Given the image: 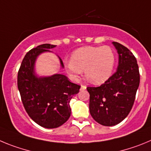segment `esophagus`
Instances as JSON below:
<instances>
[{
	"instance_id": "1",
	"label": "esophagus",
	"mask_w": 151,
	"mask_h": 151,
	"mask_svg": "<svg viewBox=\"0 0 151 151\" xmlns=\"http://www.w3.org/2000/svg\"><path fill=\"white\" fill-rule=\"evenodd\" d=\"M86 89V86L81 85V90H84V89Z\"/></svg>"
}]
</instances>
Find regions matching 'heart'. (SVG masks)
I'll return each mask as SVG.
<instances>
[{
  "instance_id": "obj_1",
  "label": "heart",
  "mask_w": 151,
  "mask_h": 151,
  "mask_svg": "<svg viewBox=\"0 0 151 151\" xmlns=\"http://www.w3.org/2000/svg\"><path fill=\"white\" fill-rule=\"evenodd\" d=\"M115 63V53L108 46L82 47L73 52L70 60L64 62L66 71L72 81H78L84 70L86 77L94 84L108 81L114 71Z\"/></svg>"
}]
</instances>
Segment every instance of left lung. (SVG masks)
<instances>
[{"label":"left lung","mask_w":151,"mask_h":151,"mask_svg":"<svg viewBox=\"0 0 151 151\" xmlns=\"http://www.w3.org/2000/svg\"><path fill=\"white\" fill-rule=\"evenodd\" d=\"M112 43L119 54L117 70L100 86L86 88L91 116L105 126H115L128 116L140 83L139 69L132 52L117 42Z\"/></svg>","instance_id":"left-lung-1"}]
</instances>
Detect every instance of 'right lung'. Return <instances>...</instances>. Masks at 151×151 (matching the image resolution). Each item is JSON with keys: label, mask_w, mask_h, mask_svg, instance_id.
Masks as SVG:
<instances>
[{"label": "right lung", "mask_w": 151, "mask_h": 151, "mask_svg": "<svg viewBox=\"0 0 151 151\" xmlns=\"http://www.w3.org/2000/svg\"><path fill=\"white\" fill-rule=\"evenodd\" d=\"M55 45H39L26 53L19 68L17 85L22 101L28 116L42 127L57 128L70 116V99L79 92L81 86L68 81L66 76L56 74L50 77L35 75L37 58ZM60 63L63 68V62Z\"/></svg>", "instance_id": "1"}]
</instances>
